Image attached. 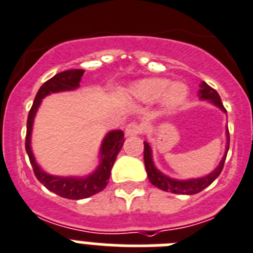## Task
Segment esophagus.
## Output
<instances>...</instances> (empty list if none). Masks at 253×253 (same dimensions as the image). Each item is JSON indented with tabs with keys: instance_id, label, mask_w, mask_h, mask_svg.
<instances>
[{
	"instance_id": "esophagus-1",
	"label": "esophagus",
	"mask_w": 253,
	"mask_h": 253,
	"mask_svg": "<svg viewBox=\"0 0 253 253\" xmlns=\"http://www.w3.org/2000/svg\"><path fill=\"white\" fill-rule=\"evenodd\" d=\"M142 132V126L139 125L137 122H131L126 126V129H125V133L126 136H136L140 135Z\"/></svg>"
}]
</instances>
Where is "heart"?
I'll return each mask as SVG.
<instances>
[{
  "mask_svg": "<svg viewBox=\"0 0 253 253\" xmlns=\"http://www.w3.org/2000/svg\"><path fill=\"white\" fill-rule=\"evenodd\" d=\"M135 94L144 102H155L163 95V105L167 109H174L187 98L188 89L183 83H173L167 79L151 78L139 81L133 87Z\"/></svg>",
  "mask_w": 253,
  "mask_h": 253,
  "instance_id": "obj_1",
  "label": "heart"
}]
</instances>
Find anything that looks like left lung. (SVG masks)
<instances>
[{
	"mask_svg": "<svg viewBox=\"0 0 253 253\" xmlns=\"http://www.w3.org/2000/svg\"><path fill=\"white\" fill-rule=\"evenodd\" d=\"M200 91L199 95L201 99L210 100L211 103H214L215 105H218L221 111H225L223 103H221L220 96H219L218 91L215 89H212L211 86H209L205 81L201 83L200 85ZM227 151L224 154L223 159H221L220 164L218 166V168L215 169L214 172H211L206 177L203 178H196V179H188V181H177V179H172L164 175L163 173L159 172L153 163V159H151V149L149 146V144L146 141L144 142V162H145V168H146V172H148L149 181L151 182V184H154L155 187L160 188V190L167 191V192L172 193H178V195H195V193L201 192L203 190H205L208 186L212 183L215 179L218 178L219 174L223 170L224 162H225V158H227V153L229 150V131H227Z\"/></svg>",
	"mask_w": 253,
	"mask_h": 253,
	"instance_id": "obj_1",
	"label": "left lung"
}]
</instances>
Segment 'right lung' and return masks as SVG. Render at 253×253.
<instances>
[{
  "label": "right lung",
  "mask_w": 253,
  "mask_h": 253,
  "mask_svg": "<svg viewBox=\"0 0 253 253\" xmlns=\"http://www.w3.org/2000/svg\"><path fill=\"white\" fill-rule=\"evenodd\" d=\"M84 75V70H67V71L60 72L54 75L53 78L45 81L44 84L39 87L38 93L35 95L32 108L28 116L26 122V137H25V149L29 157L30 164L33 167L34 174L41 183L44 184V187L54 192L56 195L65 199L80 200L93 196L95 193L100 192L108 184L109 175H111L112 167H113L118 153L122 149L125 142V135L122 131H112L105 136L103 140L102 148H100V164L93 174L84 178H75V177H57L50 175L41 169L34 159V155L30 148V135H32L33 121L34 116L38 111L42 99L45 95L57 91H65V90H74L80 85L81 76Z\"/></svg>",
  "instance_id": "add662e5"
}]
</instances>
